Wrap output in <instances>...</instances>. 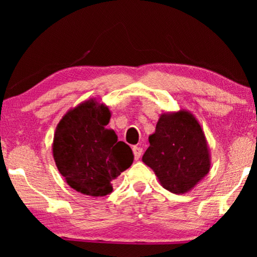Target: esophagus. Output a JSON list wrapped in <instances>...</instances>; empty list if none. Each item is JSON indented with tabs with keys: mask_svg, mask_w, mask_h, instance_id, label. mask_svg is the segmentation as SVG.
<instances>
[{
	"mask_svg": "<svg viewBox=\"0 0 257 257\" xmlns=\"http://www.w3.org/2000/svg\"><path fill=\"white\" fill-rule=\"evenodd\" d=\"M132 150H133V154H135V159L138 160L143 154V149H142V147H138V146H133Z\"/></svg>",
	"mask_w": 257,
	"mask_h": 257,
	"instance_id": "obj_1",
	"label": "esophagus"
}]
</instances>
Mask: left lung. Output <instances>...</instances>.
<instances>
[{
	"label": "left lung",
	"instance_id": "8db88e82",
	"mask_svg": "<svg viewBox=\"0 0 257 257\" xmlns=\"http://www.w3.org/2000/svg\"><path fill=\"white\" fill-rule=\"evenodd\" d=\"M149 142L143 161L167 191L185 194L208 174V143L198 119L189 111L181 108L160 114Z\"/></svg>",
	"mask_w": 257,
	"mask_h": 257
}]
</instances>
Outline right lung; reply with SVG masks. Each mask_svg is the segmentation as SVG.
<instances>
[{
    "instance_id": "add662e5",
    "label": "right lung",
    "mask_w": 257,
    "mask_h": 257,
    "mask_svg": "<svg viewBox=\"0 0 257 257\" xmlns=\"http://www.w3.org/2000/svg\"><path fill=\"white\" fill-rule=\"evenodd\" d=\"M111 111L96 98L70 108L56 127L52 156L66 184L84 195L104 196L131 166L132 150L107 128Z\"/></svg>"
}]
</instances>
